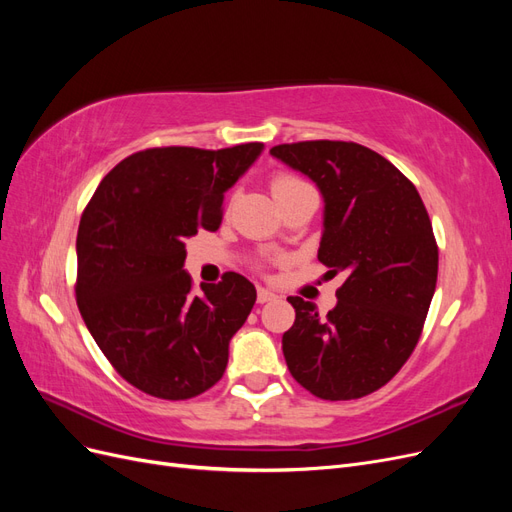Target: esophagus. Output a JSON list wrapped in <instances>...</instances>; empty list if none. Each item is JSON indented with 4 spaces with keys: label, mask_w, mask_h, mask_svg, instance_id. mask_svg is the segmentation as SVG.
<instances>
[{
    "label": "esophagus",
    "mask_w": 512,
    "mask_h": 512,
    "mask_svg": "<svg viewBox=\"0 0 512 512\" xmlns=\"http://www.w3.org/2000/svg\"><path fill=\"white\" fill-rule=\"evenodd\" d=\"M275 299H277V294L273 290L258 288V292H256V301L258 303H269V301H275Z\"/></svg>",
    "instance_id": "1"
}]
</instances>
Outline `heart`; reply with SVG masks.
Here are the masks:
<instances>
[{"label":"heart","mask_w":512,"mask_h":512,"mask_svg":"<svg viewBox=\"0 0 512 512\" xmlns=\"http://www.w3.org/2000/svg\"><path fill=\"white\" fill-rule=\"evenodd\" d=\"M301 183H303V181H299L297 177H292V175H277V177L273 179V183H271L273 196H275V198L282 196V194L290 192L292 188H297V185H301Z\"/></svg>","instance_id":"obj_1"}]
</instances>
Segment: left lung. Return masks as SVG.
<instances>
[{
	"label": "left lung",
	"mask_w": 512,
	"mask_h": 512,
	"mask_svg": "<svg viewBox=\"0 0 512 512\" xmlns=\"http://www.w3.org/2000/svg\"><path fill=\"white\" fill-rule=\"evenodd\" d=\"M271 156L316 183L324 200L318 260L346 273L337 305L288 297L282 337L292 378L320 399L378 391L408 361L436 292L438 245L414 185L380 153L344 141L277 145Z\"/></svg>",
	"instance_id": "left-lung-1"
}]
</instances>
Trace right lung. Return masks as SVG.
<instances>
[{
    "instance_id": "right-lung-1",
    "label": "right lung",
    "mask_w": 512,
    "mask_h": 512,
    "mask_svg": "<svg viewBox=\"0 0 512 512\" xmlns=\"http://www.w3.org/2000/svg\"><path fill=\"white\" fill-rule=\"evenodd\" d=\"M265 149L156 147L132 153L91 196L76 235V303L117 374L160 399H190L218 382L228 344L256 303L239 273L194 297L185 239L218 230L224 194Z\"/></svg>"
}]
</instances>
